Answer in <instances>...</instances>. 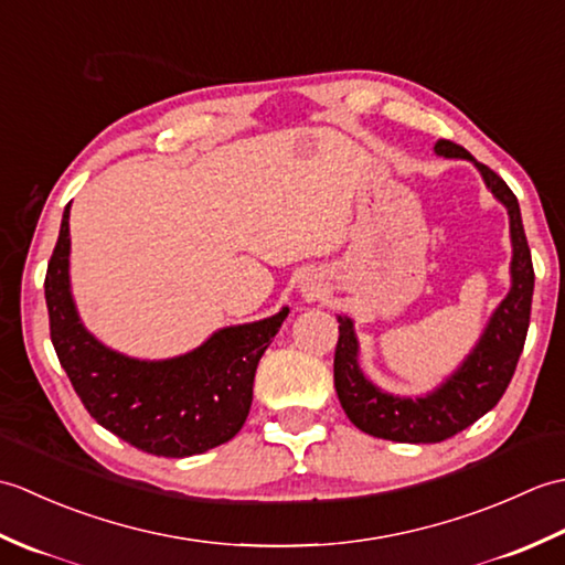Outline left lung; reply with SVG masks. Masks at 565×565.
<instances>
[{"label":"left lung","instance_id":"left-lung-1","mask_svg":"<svg viewBox=\"0 0 565 565\" xmlns=\"http://www.w3.org/2000/svg\"><path fill=\"white\" fill-rule=\"evenodd\" d=\"M435 154L473 162L490 194L508 209L512 243L510 291L493 310L483 334L454 374L444 379L435 391L423 395H393L379 388L359 366L354 320L338 316L340 340L334 350V388H338L342 411L366 435L405 444L444 441L493 411L518 369L526 330H530L534 294L532 252L524 237L518 196L490 167L478 162L456 142L437 140Z\"/></svg>","mask_w":565,"mask_h":565}]
</instances>
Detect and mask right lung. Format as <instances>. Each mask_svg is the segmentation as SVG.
<instances>
[{
	"label": "right lung",
	"mask_w": 565,
	"mask_h": 565,
	"mask_svg": "<svg viewBox=\"0 0 565 565\" xmlns=\"http://www.w3.org/2000/svg\"><path fill=\"white\" fill-rule=\"evenodd\" d=\"M51 340L72 388L97 423L134 447L184 459L233 439L252 405L262 354L289 316L215 330L196 350L172 359H136L84 328L70 289V203L47 262Z\"/></svg>",
	"instance_id": "add662e5"
}]
</instances>
